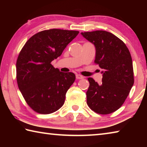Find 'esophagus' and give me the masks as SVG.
I'll return each mask as SVG.
<instances>
[{
    "label": "esophagus",
    "instance_id": "34e87169",
    "mask_svg": "<svg viewBox=\"0 0 147 147\" xmlns=\"http://www.w3.org/2000/svg\"><path fill=\"white\" fill-rule=\"evenodd\" d=\"M76 79H78V80L83 79L84 78V76L80 75V74H76Z\"/></svg>",
    "mask_w": 147,
    "mask_h": 147
}]
</instances>
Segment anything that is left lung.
<instances>
[{
    "label": "left lung",
    "instance_id": "left-lung-1",
    "mask_svg": "<svg viewBox=\"0 0 147 147\" xmlns=\"http://www.w3.org/2000/svg\"><path fill=\"white\" fill-rule=\"evenodd\" d=\"M96 49L94 63L102 69V82L88 78L87 104L94 112L107 115L124 104L134 83L132 59L124 42L103 30L82 32Z\"/></svg>",
    "mask_w": 147,
    "mask_h": 147
}]
</instances>
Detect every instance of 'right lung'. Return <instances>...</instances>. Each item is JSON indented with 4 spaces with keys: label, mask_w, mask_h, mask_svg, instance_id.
Segmentation results:
<instances>
[{
    "label": "right lung",
    "mask_w": 147,
    "mask_h": 147,
    "mask_svg": "<svg viewBox=\"0 0 147 147\" xmlns=\"http://www.w3.org/2000/svg\"><path fill=\"white\" fill-rule=\"evenodd\" d=\"M78 31L50 29L32 36L19 53L16 78L27 104L36 112L49 114L63 105L75 74L60 72L51 62L61 56Z\"/></svg>",
    "instance_id": "add662e5"
}]
</instances>
